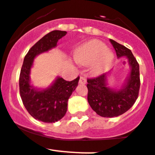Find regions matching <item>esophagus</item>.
Here are the masks:
<instances>
[{"instance_id": "obj_1", "label": "esophagus", "mask_w": 155, "mask_h": 155, "mask_svg": "<svg viewBox=\"0 0 155 155\" xmlns=\"http://www.w3.org/2000/svg\"><path fill=\"white\" fill-rule=\"evenodd\" d=\"M79 83H80V84H86V83H87V79L84 77H83V76H80Z\"/></svg>"}]
</instances>
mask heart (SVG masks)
I'll return each instance as SVG.
<instances>
[{"mask_svg": "<svg viewBox=\"0 0 155 155\" xmlns=\"http://www.w3.org/2000/svg\"><path fill=\"white\" fill-rule=\"evenodd\" d=\"M74 57L78 63L83 65L91 64L93 73L100 75L110 66L114 54L101 41L92 40L76 48Z\"/></svg>", "mask_w": 155, "mask_h": 155, "instance_id": "1", "label": "heart"}]
</instances>
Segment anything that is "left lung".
Instances as JSON below:
<instances>
[{
	"mask_svg": "<svg viewBox=\"0 0 155 155\" xmlns=\"http://www.w3.org/2000/svg\"><path fill=\"white\" fill-rule=\"evenodd\" d=\"M115 48L118 58L126 57L130 66V73L120 89L108 86L107 76L111 72L98 77L87 79L89 104L95 112L101 117L112 118L122 115L134 105L138 97L140 85L139 64L130 49L110 40Z\"/></svg>",
	"mask_w": 155,
	"mask_h": 155,
	"instance_id": "1",
	"label": "left lung"
}]
</instances>
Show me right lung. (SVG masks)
I'll return each instance as SVG.
<instances>
[{"mask_svg":"<svg viewBox=\"0 0 155 155\" xmlns=\"http://www.w3.org/2000/svg\"><path fill=\"white\" fill-rule=\"evenodd\" d=\"M66 33L65 31L54 30L40 39L25 56L20 72L19 91L24 106L35 119L47 123L58 122L64 116L68 98L78 86L79 77L66 81L58 76L51 86L38 89L31 85V68L37 55L56 48L58 40Z\"/></svg>","mask_w":155,"mask_h":155,"instance_id":"1","label":"right lung"}]
</instances>
